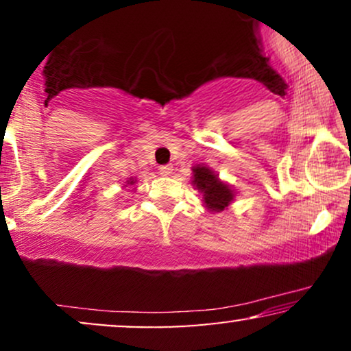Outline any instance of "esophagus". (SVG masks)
Listing matches in <instances>:
<instances>
[{
    "label": "esophagus",
    "mask_w": 351,
    "mask_h": 351,
    "mask_svg": "<svg viewBox=\"0 0 351 351\" xmlns=\"http://www.w3.org/2000/svg\"><path fill=\"white\" fill-rule=\"evenodd\" d=\"M171 173H173L171 165H162V167H160V175L168 176V175H171Z\"/></svg>",
    "instance_id": "obj_1"
}]
</instances>
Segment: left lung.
<instances>
[{"instance_id":"1","label":"left lung","mask_w":351,"mask_h":351,"mask_svg":"<svg viewBox=\"0 0 351 351\" xmlns=\"http://www.w3.org/2000/svg\"><path fill=\"white\" fill-rule=\"evenodd\" d=\"M193 173V184L203 193V201L209 211H223L234 198L232 189L219 181L208 167H195Z\"/></svg>"}]
</instances>
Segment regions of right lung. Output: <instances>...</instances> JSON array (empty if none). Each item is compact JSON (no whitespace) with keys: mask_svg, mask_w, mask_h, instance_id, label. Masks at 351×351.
<instances>
[{"mask_svg":"<svg viewBox=\"0 0 351 351\" xmlns=\"http://www.w3.org/2000/svg\"><path fill=\"white\" fill-rule=\"evenodd\" d=\"M135 183V181L134 180H130V181H128V184H134Z\"/></svg>","mask_w":351,"mask_h":351,"instance_id":"add662e5","label":"right lung"}]
</instances>
